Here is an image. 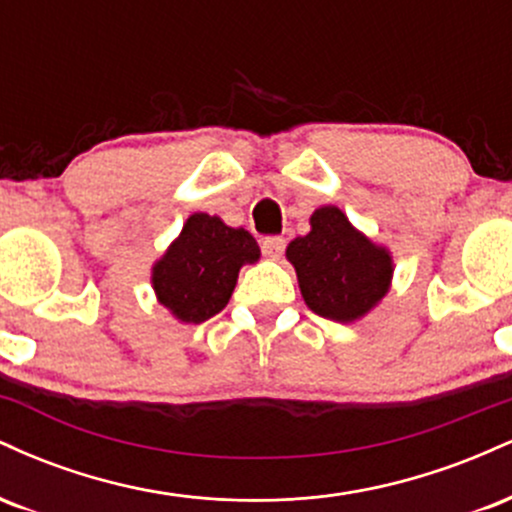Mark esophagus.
Masks as SVG:
<instances>
[{
  "instance_id": "obj_1",
  "label": "esophagus",
  "mask_w": 512,
  "mask_h": 512,
  "mask_svg": "<svg viewBox=\"0 0 512 512\" xmlns=\"http://www.w3.org/2000/svg\"><path fill=\"white\" fill-rule=\"evenodd\" d=\"M284 248H286V240L281 236L262 238V255L269 257V260H279Z\"/></svg>"
}]
</instances>
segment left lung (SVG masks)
Wrapping results in <instances>:
<instances>
[{
	"instance_id": "left-lung-1",
	"label": "left lung",
	"mask_w": 512,
	"mask_h": 512,
	"mask_svg": "<svg viewBox=\"0 0 512 512\" xmlns=\"http://www.w3.org/2000/svg\"><path fill=\"white\" fill-rule=\"evenodd\" d=\"M293 264L303 301L313 313L334 322H354L370 313L392 281V257L383 245L363 236L337 207L310 216V233L291 240Z\"/></svg>"
}]
</instances>
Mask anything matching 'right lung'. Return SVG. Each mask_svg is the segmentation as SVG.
<instances>
[{
  "label": "right lung",
  "instance_id": "add662e5",
  "mask_svg": "<svg viewBox=\"0 0 512 512\" xmlns=\"http://www.w3.org/2000/svg\"><path fill=\"white\" fill-rule=\"evenodd\" d=\"M257 260L260 245L245 228H231L219 216L199 211L154 264L151 284L158 303L180 322L199 325L226 308L240 267Z\"/></svg>",
  "mask_w": 512,
  "mask_h": 512
}]
</instances>
